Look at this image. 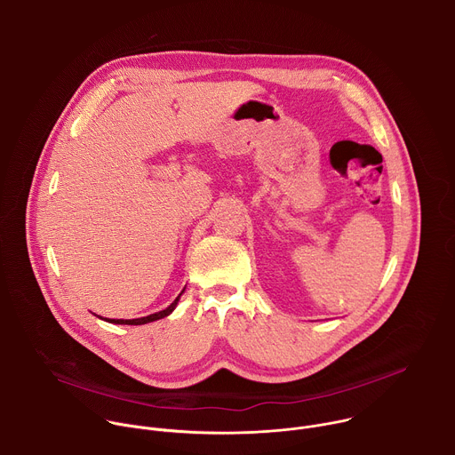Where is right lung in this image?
<instances>
[{"mask_svg":"<svg viewBox=\"0 0 455 455\" xmlns=\"http://www.w3.org/2000/svg\"><path fill=\"white\" fill-rule=\"evenodd\" d=\"M178 299L180 297H176L174 299V302L169 306V307H165V309H162V311H158V313H153V315H148V316H142V318H132V320H122V318H108V322H113V323H127V326H140V323H148V322H153V320H158V318H164V316H167L174 307H176V302H178Z\"/></svg>","mask_w":455,"mask_h":455,"instance_id":"right-lung-1","label":"right lung"}]
</instances>
